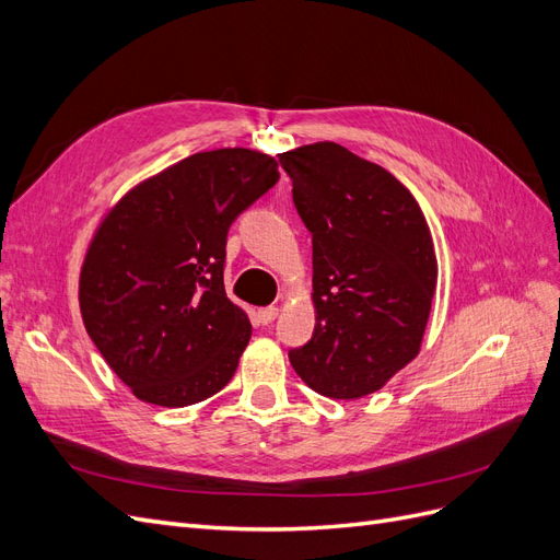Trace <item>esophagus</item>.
I'll return each mask as SVG.
<instances>
[{"mask_svg": "<svg viewBox=\"0 0 560 560\" xmlns=\"http://www.w3.org/2000/svg\"><path fill=\"white\" fill-rule=\"evenodd\" d=\"M257 317H259V322H261V325H270V322H273V319L278 317V308H276V306H268V308H259Z\"/></svg>", "mask_w": 560, "mask_h": 560, "instance_id": "obj_1", "label": "esophagus"}]
</instances>
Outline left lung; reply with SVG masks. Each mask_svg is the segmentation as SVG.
Segmentation results:
<instances>
[{
  "instance_id": "8db88e82",
  "label": "left lung",
  "mask_w": 560,
  "mask_h": 560,
  "mask_svg": "<svg viewBox=\"0 0 560 560\" xmlns=\"http://www.w3.org/2000/svg\"><path fill=\"white\" fill-rule=\"evenodd\" d=\"M313 233L315 329L290 350L315 393H376L418 350L436 287L432 233L413 194L385 167L336 142L280 154Z\"/></svg>"
}]
</instances>
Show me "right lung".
Listing matches in <instances>:
<instances>
[{
	"label": "right lung",
	"instance_id": "obj_1",
	"mask_svg": "<svg viewBox=\"0 0 560 560\" xmlns=\"http://www.w3.org/2000/svg\"><path fill=\"white\" fill-rule=\"evenodd\" d=\"M278 179L259 151H202L135 186L100 224L81 317L138 399L182 409L233 378L252 325L224 290L226 235Z\"/></svg>",
	"mask_w": 560,
	"mask_h": 560
}]
</instances>
